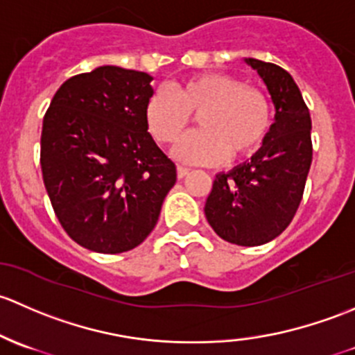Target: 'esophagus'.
I'll return each instance as SVG.
<instances>
[{"label":"esophagus","mask_w":355,"mask_h":355,"mask_svg":"<svg viewBox=\"0 0 355 355\" xmlns=\"http://www.w3.org/2000/svg\"><path fill=\"white\" fill-rule=\"evenodd\" d=\"M188 173H189V169H188V167L178 166V178H179V179H182V178H184L186 174H188Z\"/></svg>","instance_id":"obj_1"}]
</instances>
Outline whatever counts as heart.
<instances>
[{
	"instance_id": "obj_1",
	"label": "heart",
	"mask_w": 355,
	"mask_h": 355,
	"mask_svg": "<svg viewBox=\"0 0 355 355\" xmlns=\"http://www.w3.org/2000/svg\"><path fill=\"white\" fill-rule=\"evenodd\" d=\"M198 114L200 130L184 135L174 157L188 164H218L253 155L272 124L265 92L227 73H203L174 89L157 90L147 101L145 119L153 140L171 145Z\"/></svg>"
}]
</instances>
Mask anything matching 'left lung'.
Returning <instances> with one entry per match:
<instances>
[{
    "label": "left lung",
    "instance_id": "left-lung-1",
    "mask_svg": "<svg viewBox=\"0 0 355 355\" xmlns=\"http://www.w3.org/2000/svg\"><path fill=\"white\" fill-rule=\"evenodd\" d=\"M275 104V123L250 162L217 174L205 215L217 236L259 246L287 229L301 205L313 160L311 116L294 78L279 64L246 60Z\"/></svg>",
    "mask_w": 355,
    "mask_h": 355
}]
</instances>
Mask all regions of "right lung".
<instances>
[{
    "mask_svg": "<svg viewBox=\"0 0 355 355\" xmlns=\"http://www.w3.org/2000/svg\"><path fill=\"white\" fill-rule=\"evenodd\" d=\"M152 76L98 67L68 78L42 121L46 191L64 232L96 253L144 243L176 182V166L148 133Z\"/></svg>",
    "mask_w": 355,
    "mask_h": 355,
    "instance_id": "right-lung-1",
    "label": "right lung"
}]
</instances>
